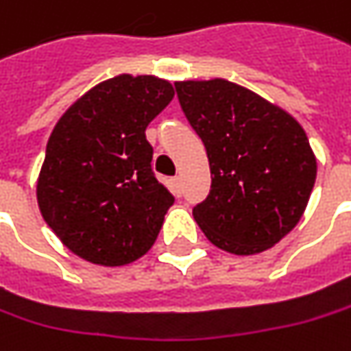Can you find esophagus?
Returning a JSON list of instances; mask_svg holds the SVG:
<instances>
[{
  "mask_svg": "<svg viewBox=\"0 0 351 351\" xmlns=\"http://www.w3.org/2000/svg\"><path fill=\"white\" fill-rule=\"evenodd\" d=\"M169 185H171V191L180 197V195H182V178H180V176L171 178V180H169Z\"/></svg>",
  "mask_w": 351,
  "mask_h": 351,
  "instance_id": "esophagus-1",
  "label": "esophagus"
}]
</instances>
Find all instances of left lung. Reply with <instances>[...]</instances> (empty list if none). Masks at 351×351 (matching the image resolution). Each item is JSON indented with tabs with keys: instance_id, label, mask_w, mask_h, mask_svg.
Instances as JSON below:
<instances>
[{
	"instance_id": "obj_1",
	"label": "left lung",
	"mask_w": 351,
	"mask_h": 351,
	"mask_svg": "<svg viewBox=\"0 0 351 351\" xmlns=\"http://www.w3.org/2000/svg\"><path fill=\"white\" fill-rule=\"evenodd\" d=\"M176 90L211 169V191L193 207V219L227 253L274 247L300 221L316 182L306 132L282 108L225 79L184 80Z\"/></svg>"
}]
</instances>
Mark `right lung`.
I'll return each mask as SVG.
<instances>
[{"mask_svg": "<svg viewBox=\"0 0 351 351\" xmlns=\"http://www.w3.org/2000/svg\"><path fill=\"white\" fill-rule=\"evenodd\" d=\"M173 98L152 75H118L61 116L37 180L45 223L80 258L122 267L149 251L173 195L152 171L148 124Z\"/></svg>", "mask_w": 351, "mask_h": 351, "instance_id": "right-lung-1", "label": "right lung"}]
</instances>
